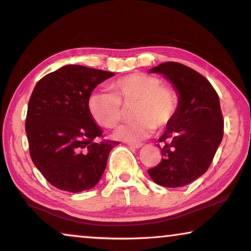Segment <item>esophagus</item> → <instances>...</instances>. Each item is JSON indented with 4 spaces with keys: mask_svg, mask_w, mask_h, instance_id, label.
<instances>
[{
    "mask_svg": "<svg viewBox=\"0 0 251 251\" xmlns=\"http://www.w3.org/2000/svg\"><path fill=\"white\" fill-rule=\"evenodd\" d=\"M144 145L142 143H128V146L132 147V149H140Z\"/></svg>",
    "mask_w": 251,
    "mask_h": 251,
    "instance_id": "34e87169",
    "label": "esophagus"
}]
</instances>
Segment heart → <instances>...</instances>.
I'll return each instance as SVG.
<instances>
[{
	"mask_svg": "<svg viewBox=\"0 0 251 251\" xmlns=\"http://www.w3.org/2000/svg\"><path fill=\"white\" fill-rule=\"evenodd\" d=\"M112 92H96L89 97L88 108L98 126L113 129L119 126L125 107L135 105V121L122 126L116 138L137 143L145 139L154 129L162 130L174 121L178 109V95L170 85L162 84L159 77L140 73L126 74L111 84Z\"/></svg>",
	"mask_w": 251,
	"mask_h": 251,
	"instance_id": "1",
	"label": "heart"
}]
</instances>
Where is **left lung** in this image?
Wrapping results in <instances>:
<instances>
[{"instance_id":"obj_1","label":"left lung","mask_w":251,"mask_h":251,"mask_svg":"<svg viewBox=\"0 0 251 251\" xmlns=\"http://www.w3.org/2000/svg\"><path fill=\"white\" fill-rule=\"evenodd\" d=\"M150 72L163 74L174 84L179 102L174 121L159 138L162 160L149 175L161 186H185L208 170L223 139L219 97L203 75L183 64L167 61Z\"/></svg>"}]
</instances>
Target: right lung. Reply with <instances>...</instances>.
Wrapping results in <instances>:
<instances>
[{
  "instance_id": "add662e5",
  "label": "right lung",
  "mask_w": 251,
  "mask_h": 251,
  "mask_svg": "<svg viewBox=\"0 0 251 251\" xmlns=\"http://www.w3.org/2000/svg\"><path fill=\"white\" fill-rule=\"evenodd\" d=\"M114 73L66 65L37 82L29 98L25 129L33 163L59 190H90L104 174L119 142L104 138L88 108L91 92Z\"/></svg>"
}]
</instances>
